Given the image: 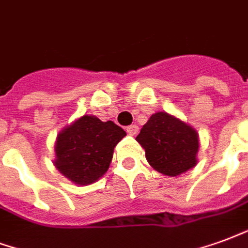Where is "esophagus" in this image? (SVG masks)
<instances>
[{"instance_id": "obj_1", "label": "esophagus", "mask_w": 248, "mask_h": 248, "mask_svg": "<svg viewBox=\"0 0 248 248\" xmlns=\"http://www.w3.org/2000/svg\"><path fill=\"white\" fill-rule=\"evenodd\" d=\"M126 131H127V134H129V135H137L139 131V127L137 126V124H130V126H127V127H126Z\"/></svg>"}]
</instances>
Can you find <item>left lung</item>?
<instances>
[{"label": "left lung", "instance_id": "obj_1", "mask_svg": "<svg viewBox=\"0 0 248 248\" xmlns=\"http://www.w3.org/2000/svg\"><path fill=\"white\" fill-rule=\"evenodd\" d=\"M137 140L144 148L150 166L163 175H181L197 163L199 134L163 111L150 117Z\"/></svg>", "mask_w": 248, "mask_h": 248}]
</instances>
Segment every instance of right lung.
Returning a JSON list of instances; mask_svg holds the SVG:
<instances>
[{
    "mask_svg": "<svg viewBox=\"0 0 248 248\" xmlns=\"http://www.w3.org/2000/svg\"><path fill=\"white\" fill-rule=\"evenodd\" d=\"M124 135L111 121L84 115L58 135L55 166L73 183L92 184L108 170L114 147Z\"/></svg>",
    "mask_w": 248,
    "mask_h": 248,
    "instance_id": "add662e5",
    "label": "right lung"
}]
</instances>
